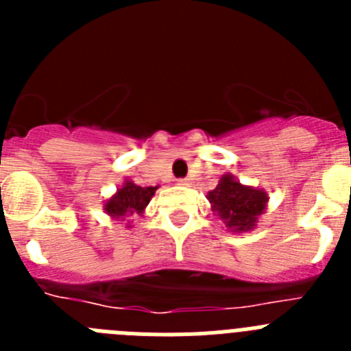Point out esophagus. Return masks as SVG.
Instances as JSON below:
<instances>
[{"label":"esophagus","instance_id":"34e87169","mask_svg":"<svg viewBox=\"0 0 351 351\" xmlns=\"http://www.w3.org/2000/svg\"><path fill=\"white\" fill-rule=\"evenodd\" d=\"M179 186H190V179H178Z\"/></svg>","mask_w":351,"mask_h":351}]
</instances>
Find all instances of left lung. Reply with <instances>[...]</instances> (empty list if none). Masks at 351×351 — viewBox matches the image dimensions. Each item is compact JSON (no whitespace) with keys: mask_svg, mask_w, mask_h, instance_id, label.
<instances>
[{"mask_svg":"<svg viewBox=\"0 0 351 351\" xmlns=\"http://www.w3.org/2000/svg\"><path fill=\"white\" fill-rule=\"evenodd\" d=\"M210 210L232 234L255 230L258 219L267 209V191L246 186L232 173H223L218 186L207 193Z\"/></svg>","mask_w":351,"mask_h":351,"instance_id":"1","label":"left lung"}]
</instances>
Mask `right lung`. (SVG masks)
Masks as SVG:
<instances>
[{
  "label": "right lung",
  "mask_w": 351,
  "mask_h": 351,
  "mask_svg": "<svg viewBox=\"0 0 351 351\" xmlns=\"http://www.w3.org/2000/svg\"><path fill=\"white\" fill-rule=\"evenodd\" d=\"M158 186H137L130 179H125V182L116 190V193L104 202L105 214L116 221H125L130 216H144L145 207L151 202V198L156 193ZM130 223L126 228H130Z\"/></svg>",
  "instance_id": "obj_1"
}]
</instances>
